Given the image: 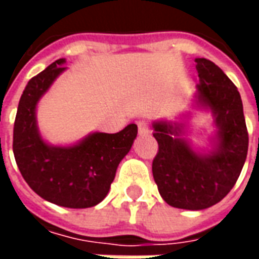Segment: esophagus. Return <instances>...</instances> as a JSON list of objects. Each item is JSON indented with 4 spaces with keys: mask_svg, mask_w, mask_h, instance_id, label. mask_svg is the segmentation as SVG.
Listing matches in <instances>:
<instances>
[{
    "mask_svg": "<svg viewBox=\"0 0 259 259\" xmlns=\"http://www.w3.org/2000/svg\"><path fill=\"white\" fill-rule=\"evenodd\" d=\"M137 127H139V135H147V133H150V126H148L146 120H140L137 123Z\"/></svg>",
    "mask_w": 259,
    "mask_h": 259,
    "instance_id": "34e87169",
    "label": "esophagus"
}]
</instances>
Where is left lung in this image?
<instances>
[{"mask_svg":"<svg viewBox=\"0 0 259 259\" xmlns=\"http://www.w3.org/2000/svg\"><path fill=\"white\" fill-rule=\"evenodd\" d=\"M200 84L191 98L194 110L209 112L215 132L206 146L193 145L188 124L194 111L176 119L152 122L158 141L152 161V176L163 201L175 208L200 211L225 198L244 166L248 133L243 102L237 87L219 66L205 58H195Z\"/></svg>","mask_w":259,"mask_h":259,"instance_id":"left-lung-1","label":"left lung"}]
</instances>
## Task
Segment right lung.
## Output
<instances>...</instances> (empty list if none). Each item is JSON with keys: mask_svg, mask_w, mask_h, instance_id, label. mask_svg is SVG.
<instances>
[{"mask_svg": "<svg viewBox=\"0 0 259 259\" xmlns=\"http://www.w3.org/2000/svg\"><path fill=\"white\" fill-rule=\"evenodd\" d=\"M61 58L29 80L14 126V155L20 174L41 198L65 208H90L111 189L116 169L133 146L137 124L118 133L93 132L73 144H51L40 133L37 105L66 70Z\"/></svg>", "mask_w": 259, "mask_h": 259, "instance_id": "right-lung-1", "label": "right lung"}]
</instances>
